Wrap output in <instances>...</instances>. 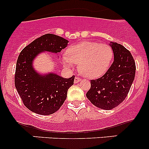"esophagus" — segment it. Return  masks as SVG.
I'll return each instance as SVG.
<instances>
[{
  "label": "esophagus",
  "mask_w": 149,
  "mask_h": 149,
  "mask_svg": "<svg viewBox=\"0 0 149 149\" xmlns=\"http://www.w3.org/2000/svg\"><path fill=\"white\" fill-rule=\"evenodd\" d=\"M81 79L80 77H79V76H76V77H75V79H74V83L75 84L79 83V81H81Z\"/></svg>",
  "instance_id": "esophagus-1"
}]
</instances>
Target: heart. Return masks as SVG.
Instances as JSON below:
<instances>
[{
	"instance_id": "b5f03b06",
	"label": "heart",
	"mask_w": 149,
	"mask_h": 149,
	"mask_svg": "<svg viewBox=\"0 0 149 149\" xmlns=\"http://www.w3.org/2000/svg\"><path fill=\"white\" fill-rule=\"evenodd\" d=\"M112 58L113 51L108 45L84 41L70 46L63 57V61L68 66L73 63L79 64L81 74L89 79H97L107 71Z\"/></svg>"
}]
</instances>
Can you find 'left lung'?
<instances>
[{"instance_id":"left-lung-1","label":"left lung","mask_w":149,"mask_h":149,"mask_svg":"<svg viewBox=\"0 0 149 149\" xmlns=\"http://www.w3.org/2000/svg\"><path fill=\"white\" fill-rule=\"evenodd\" d=\"M114 61L102 77L91 80L86 97L94 106L106 110L118 107L125 100L136 74V63L128 49L111 42Z\"/></svg>"}]
</instances>
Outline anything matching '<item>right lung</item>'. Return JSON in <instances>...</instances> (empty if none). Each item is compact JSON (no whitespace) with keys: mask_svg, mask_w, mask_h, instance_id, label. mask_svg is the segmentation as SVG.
Wrapping results in <instances>:
<instances>
[{"mask_svg":"<svg viewBox=\"0 0 149 149\" xmlns=\"http://www.w3.org/2000/svg\"><path fill=\"white\" fill-rule=\"evenodd\" d=\"M68 41L52 34H46L25 47L16 62L15 86L26 108L34 113L48 115L55 113L67 97L75 76L64 79L55 73L42 76L32 66L33 60L40 52L58 53Z\"/></svg>","mask_w":149,"mask_h":149,"instance_id":"1","label":"right lung"}]
</instances>
